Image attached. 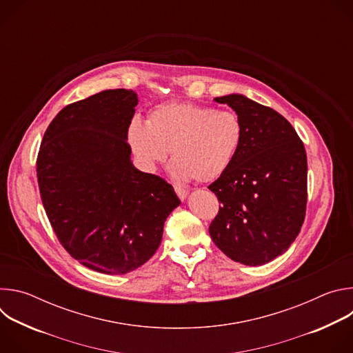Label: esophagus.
I'll use <instances>...</instances> for the list:
<instances>
[{
    "label": "esophagus",
    "mask_w": 353,
    "mask_h": 353,
    "mask_svg": "<svg viewBox=\"0 0 353 353\" xmlns=\"http://www.w3.org/2000/svg\"><path fill=\"white\" fill-rule=\"evenodd\" d=\"M174 191H176V194H177V196L180 199H185L187 195H188V190H185V188H183L180 185H174Z\"/></svg>",
    "instance_id": "34e87169"
}]
</instances>
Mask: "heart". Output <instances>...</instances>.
<instances>
[{
  "label": "heart",
  "instance_id": "heart-1",
  "mask_svg": "<svg viewBox=\"0 0 353 353\" xmlns=\"http://www.w3.org/2000/svg\"><path fill=\"white\" fill-rule=\"evenodd\" d=\"M244 138L240 116L190 102H168L134 119L127 142L142 168L154 170L169 154L172 174L179 180L214 181L234 162Z\"/></svg>",
  "mask_w": 353,
  "mask_h": 353
}]
</instances>
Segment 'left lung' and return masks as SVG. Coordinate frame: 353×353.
<instances>
[{"instance_id": "1", "label": "left lung", "mask_w": 353, "mask_h": 353, "mask_svg": "<svg viewBox=\"0 0 353 353\" xmlns=\"http://www.w3.org/2000/svg\"><path fill=\"white\" fill-rule=\"evenodd\" d=\"M215 100L240 116L244 138L232 166L208 187L222 204L210 234L233 261L263 265L285 253L305 222V145L274 109L241 94Z\"/></svg>"}]
</instances>
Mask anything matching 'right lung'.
<instances>
[{"label":"right lung","mask_w":353,"mask_h":353,"mask_svg":"<svg viewBox=\"0 0 353 353\" xmlns=\"http://www.w3.org/2000/svg\"><path fill=\"white\" fill-rule=\"evenodd\" d=\"M138 97L110 89L65 106L47 127L36 161L47 218L82 265L121 275L158 250L180 199L165 179L130 161L127 128Z\"/></svg>","instance_id":"obj_1"}]
</instances>
